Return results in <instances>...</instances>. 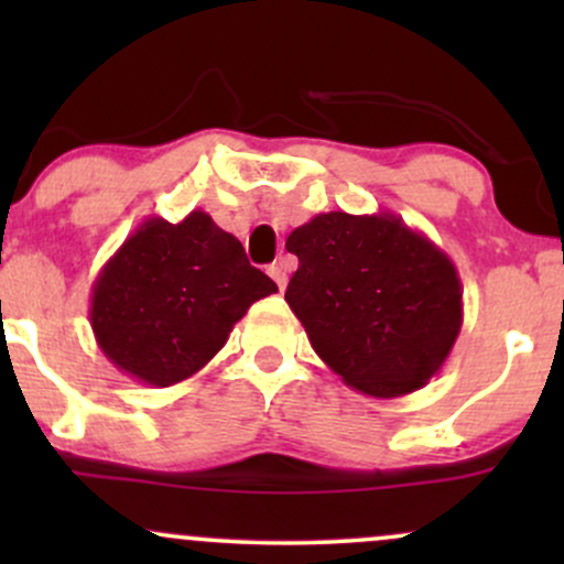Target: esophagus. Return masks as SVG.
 Masks as SVG:
<instances>
[{
	"mask_svg": "<svg viewBox=\"0 0 564 564\" xmlns=\"http://www.w3.org/2000/svg\"><path fill=\"white\" fill-rule=\"evenodd\" d=\"M270 278H273V281L278 283V289H286V283H289V270H286V262H275V264H270Z\"/></svg>",
	"mask_w": 564,
	"mask_h": 564,
	"instance_id": "esophagus-1",
	"label": "esophagus"
}]
</instances>
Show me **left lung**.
Segmentation results:
<instances>
[{
    "label": "left lung",
    "mask_w": 564,
    "mask_h": 564,
    "mask_svg": "<svg viewBox=\"0 0 564 564\" xmlns=\"http://www.w3.org/2000/svg\"><path fill=\"white\" fill-rule=\"evenodd\" d=\"M300 257L286 302L318 358L371 398L422 390L462 332L456 264L390 212L313 217L286 238Z\"/></svg>",
    "instance_id": "left-lung-1"
}]
</instances>
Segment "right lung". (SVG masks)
<instances>
[{"mask_svg":"<svg viewBox=\"0 0 564 564\" xmlns=\"http://www.w3.org/2000/svg\"><path fill=\"white\" fill-rule=\"evenodd\" d=\"M278 286L206 212L148 217L93 283L89 323L121 373L172 387L209 364L246 310Z\"/></svg>","mask_w":564,"mask_h":564,"instance_id":"1","label":"right lung"}]
</instances>
